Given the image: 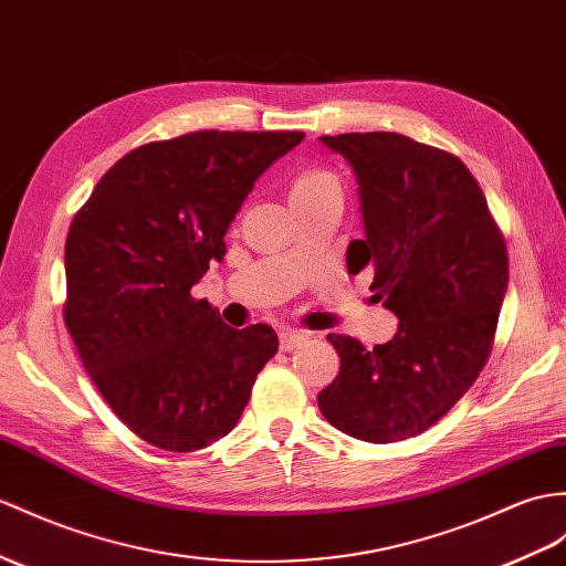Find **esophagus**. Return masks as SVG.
<instances>
[{
  "label": "esophagus",
  "mask_w": 566,
  "mask_h": 566,
  "mask_svg": "<svg viewBox=\"0 0 566 566\" xmlns=\"http://www.w3.org/2000/svg\"><path fill=\"white\" fill-rule=\"evenodd\" d=\"M281 348L283 350H295V348H300L302 343H305L310 336L305 334V331H300V328H281Z\"/></svg>",
  "instance_id": "esophagus-1"
}]
</instances>
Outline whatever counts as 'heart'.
Wrapping results in <instances>:
<instances>
[{
	"label": "heart",
	"mask_w": 566,
	"mask_h": 566,
	"mask_svg": "<svg viewBox=\"0 0 566 566\" xmlns=\"http://www.w3.org/2000/svg\"><path fill=\"white\" fill-rule=\"evenodd\" d=\"M334 185H338V182H336V177L331 175V172L319 170V168H305V170H300L295 175V179H293L291 199H293V203H297L302 199L319 195V191L334 187Z\"/></svg>",
	"instance_id": "obj_1"
}]
</instances>
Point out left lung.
Returning <instances> with one entry per match:
<instances>
[{"label":"left lung","instance_id":"8db88e82","mask_svg":"<svg viewBox=\"0 0 566 566\" xmlns=\"http://www.w3.org/2000/svg\"><path fill=\"white\" fill-rule=\"evenodd\" d=\"M360 182L365 240L348 271L398 316L384 346L328 334L340 357L322 416L355 439L391 444L430 430L485 367L509 283V254L485 195L449 150L394 132L322 136Z\"/></svg>","mask_w":566,"mask_h":566}]
</instances>
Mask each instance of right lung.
Returning a JSON list of instances; mask_svg holds the SVG:
<instances>
[{
	"instance_id": "obj_1",
	"label": "right lung",
	"mask_w": 566,
	"mask_h": 566,
	"mask_svg": "<svg viewBox=\"0 0 566 566\" xmlns=\"http://www.w3.org/2000/svg\"><path fill=\"white\" fill-rule=\"evenodd\" d=\"M302 132L201 129L122 156L76 211L64 247V324L115 416L165 451L238 424L279 353L269 324L230 328L191 285L226 256L256 177Z\"/></svg>"
}]
</instances>
